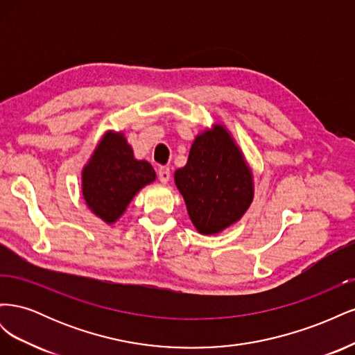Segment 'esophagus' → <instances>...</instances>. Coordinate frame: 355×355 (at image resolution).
Listing matches in <instances>:
<instances>
[{
    "label": "esophagus",
    "instance_id": "1",
    "mask_svg": "<svg viewBox=\"0 0 355 355\" xmlns=\"http://www.w3.org/2000/svg\"><path fill=\"white\" fill-rule=\"evenodd\" d=\"M158 179L161 184H167L170 180V168L168 167H159L158 168Z\"/></svg>",
    "mask_w": 355,
    "mask_h": 355
}]
</instances>
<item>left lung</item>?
I'll use <instances>...</instances> for the list:
<instances>
[{
	"label": "left lung",
	"instance_id": "left-lung-1",
	"mask_svg": "<svg viewBox=\"0 0 355 355\" xmlns=\"http://www.w3.org/2000/svg\"><path fill=\"white\" fill-rule=\"evenodd\" d=\"M175 184L192 225L204 235L219 234L239 222L254 196L252 168L228 128L219 123L197 135L187 164L175 171Z\"/></svg>",
	"mask_w": 355,
	"mask_h": 355
}]
</instances>
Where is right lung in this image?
<instances>
[{"instance_id": "obj_1", "label": "right lung", "mask_w": 355, "mask_h": 355, "mask_svg": "<svg viewBox=\"0 0 355 355\" xmlns=\"http://www.w3.org/2000/svg\"><path fill=\"white\" fill-rule=\"evenodd\" d=\"M157 175L145 159H136L123 132H106L81 171L85 206L105 223L123 216L133 197Z\"/></svg>"}]
</instances>
